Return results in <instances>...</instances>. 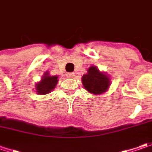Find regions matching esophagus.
Segmentation results:
<instances>
[{"label":"esophagus","mask_w":152,"mask_h":152,"mask_svg":"<svg viewBox=\"0 0 152 152\" xmlns=\"http://www.w3.org/2000/svg\"><path fill=\"white\" fill-rule=\"evenodd\" d=\"M73 75H74V74H73L72 72H67V73H66V77H68V78H72Z\"/></svg>","instance_id":"obj_1"}]
</instances>
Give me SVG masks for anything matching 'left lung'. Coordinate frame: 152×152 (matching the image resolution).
Segmentation results:
<instances>
[{
	"mask_svg": "<svg viewBox=\"0 0 152 152\" xmlns=\"http://www.w3.org/2000/svg\"><path fill=\"white\" fill-rule=\"evenodd\" d=\"M82 83L88 91L97 95L105 92L110 86V78L99 72L96 66H91L88 72L82 77Z\"/></svg>",
	"mask_w": 152,
	"mask_h": 152,
	"instance_id": "1",
	"label": "left lung"
}]
</instances>
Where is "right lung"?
<instances>
[{
    "mask_svg": "<svg viewBox=\"0 0 152 152\" xmlns=\"http://www.w3.org/2000/svg\"><path fill=\"white\" fill-rule=\"evenodd\" d=\"M57 76H49L48 73H45V76L42 77V80L36 85L37 94H48L53 89H55L57 84Z\"/></svg>",
    "mask_w": 152,
    "mask_h": 152,
    "instance_id": "1",
    "label": "right lung"
}]
</instances>
